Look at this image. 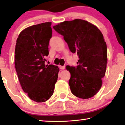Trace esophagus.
Returning <instances> with one entry per match:
<instances>
[{"label":"esophagus","mask_w":125,"mask_h":125,"mask_svg":"<svg viewBox=\"0 0 125 125\" xmlns=\"http://www.w3.org/2000/svg\"><path fill=\"white\" fill-rule=\"evenodd\" d=\"M65 67L64 65H60V68L61 69H64Z\"/></svg>","instance_id":"obj_1"}]
</instances>
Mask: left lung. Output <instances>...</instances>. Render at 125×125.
Wrapping results in <instances>:
<instances>
[{
  "label": "left lung",
  "mask_w": 125,
  "mask_h": 125,
  "mask_svg": "<svg viewBox=\"0 0 125 125\" xmlns=\"http://www.w3.org/2000/svg\"><path fill=\"white\" fill-rule=\"evenodd\" d=\"M53 27L79 58L77 66L66 67L71 73V92L80 99L92 98L100 89L106 68L107 46L102 33L95 25L81 19L65 21Z\"/></svg>",
  "instance_id": "left-lung-1"
}]
</instances>
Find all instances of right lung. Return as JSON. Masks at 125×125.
I'll use <instances>...</instances> for the list:
<instances>
[{
  "label": "right lung",
  "instance_id": "1",
  "mask_svg": "<svg viewBox=\"0 0 125 125\" xmlns=\"http://www.w3.org/2000/svg\"><path fill=\"white\" fill-rule=\"evenodd\" d=\"M52 22L35 25L24 29L16 40L15 65L20 85L31 100L45 102L53 94L60 69L45 65L52 37Z\"/></svg>",
  "mask_w": 125,
  "mask_h": 125
}]
</instances>
